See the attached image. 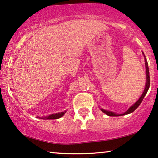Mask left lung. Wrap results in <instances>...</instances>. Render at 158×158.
Returning a JSON list of instances; mask_svg holds the SVG:
<instances>
[{"instance_id":"1","label":"left lung","mask_w":158,"mask_h":158,"mask_svg":"<svg viewBox=\"0 0 158 158\" xmlns=\"http://www.w3.org/2000/svg\"><path fill=\"white\" fill-rule=\"evenodd\" d=\"M143 54L144 55V57H145V67H146V85H145V90H144V92L143 93V94H142V96L139 97V99L137 100L135 103L133 104L132 106H131L130 108L128 109V110H127L125 112L123 113V114H116V113L113 112H110V111H107V110H104L103 109H101V110L104 113H105L106 115H108V116H110V117H118V116H122V115H124V114H130V113H132L134 112V111L136 110V109L139 106V104H141L142 101H143V99H144V97L147 94V92H148V91L149 89V87H150V72H149V68H148V61H147V59H146V57L145 56V54H144V53H143Z\"/></svg>"}]
</instances>
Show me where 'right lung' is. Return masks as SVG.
Returning a JSON list of instances; mask_svg holds the SVG:
<instances>
[{
  "label": "right lung",
  "instance_id": "add662e5",
  "mask_svg": "<svg viewBox=\"0 0 158 158\" xmlns=\"http://www.w3.org/2000/svg\"><path fill=\"white\" fill-rule=\"evenodd\" d=\"M66 111L64 112H60V113H56V114H51L49 116L47 117H38V118L40 119H59L60 117H61L63 115L65 114Z\"/></svg>",
  "mask_w": 158,
  "mask_h": 158
}]
</instances>
